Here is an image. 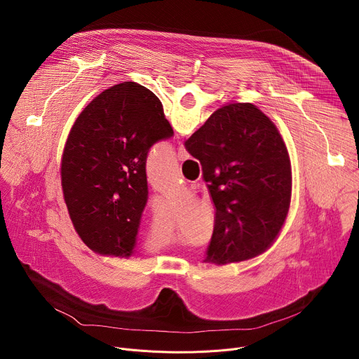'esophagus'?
I'll return each mask as SVG.
<instances>
[{"mask_svg":"<svg viewBox=\"0 0 359 359\" xmlns=\"http://www.w3.org/2000/svg\"><path fill=\"white\" fill-rule=\"evenodd\" d=\"M177 158H179V161H186V159H189V153H187V150H186V147H184L183 144L179 146Z\"/></svg>","mask_w":359,"mask_h":359,"instance_id":"obj_1","label":"esophagus"}]
</instances>
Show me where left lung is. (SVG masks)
Instances as JSON below:
<instances>
[{"label":"left lung","instance_id":"1","mask_svg":"<svg viewBox=\"0 0 359 359\" xmlns=\"http://www.w3.org/2000/svg\"><path fill=\"white\" fill-rule=\"evenodd\" d=\"M173 136L159 97L136 82L100 92L64 146L61 184L75 231L96 254L132 255L147 200L150 146Z\"/></svg>","mask_w":359,"mask_h":359}]
</instances>
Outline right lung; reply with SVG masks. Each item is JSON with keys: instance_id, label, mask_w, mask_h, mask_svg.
Returning a JSON list of instances; mask_svg holds the SVG:
<instances>
[{"instance_id": "right-lung-1", "label": "right lung", "mask_w": 359, "mask_h": 359, "mask_svg": "<svg viewBox=\"0 0 359 359\" xmlns=\"http://www.w3.org/2000/svg\"><path fill=\"white\" fill-rule=\"evenodd\" d=\"M186 149L200 161L215 206L204 263H241L266 252L284 227L292 190L290 155L273 121L252 104L231 102Z\"/></svg>"}]
</instances>
